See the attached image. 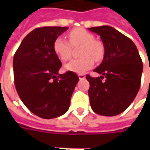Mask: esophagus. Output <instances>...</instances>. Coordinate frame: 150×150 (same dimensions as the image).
I'll return each instance as SVG.
<instances>
[{
	"instance_id": "34e87169",
	"label": "esophagus",
	"mask_w": 150,
	"mask_h": 150,
	"mask_svg": "<svg viewBox=\"0 0 150 150\" xmlns=\"http://www.w3.org/2000/svg\"><path fill=\"white\" fill-rule=\"evenodd\" d=\"M78 76H79V79L80 80H82V79H85V75H83V74H79Z\"/></svg>"
}]
</instances>
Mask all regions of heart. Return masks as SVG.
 I'll list each match as a JSON object with an SVG mask.
<instances>
[{"mask_svg":"<svg viewBox=\"0 0 150 150\" xmlns=\"http://www.w3.org/2000/svg\"><path fill=\"white\" fill-rule=\"evenodd\" d=\"M69 42L64 38L58 37L54 40L53 49L60 60L63 62L71 59L72 47L81 46L79 55L82 58L73 59L67 63L64 67L67 71L75 73H84L91 69L96 61H100L104 56L103 44L95 39L93 34L83 28H77L72 30L69 33Z\"/></svg>","mask_w":150,"mask_h":150,"instance_id":"1","label":"heart"}]
</instances>
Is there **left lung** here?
Listing matches in <instances>:
<instances>
[{
	"mask_svg": "<svg viewBox=\"0 0 150 150\" xmlns=\"http://www.w3.org/2000/svg\"><path fill=\"white\" fill-rule=\"evenodd\" d=\"M88 30L100 35L104 47V59L94 70L101 76H86L90 83V104L99 115L116 116L132 104L138 92L143 71L142 59L132 40L112 26ZM104 77L105 80L102 81Z\"/></svg>",
	"mask_w": 150,
	"mask_h": 150,
	"instance_id": "1",
	"label": "left lung"
}]
</instances>
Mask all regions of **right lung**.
Wrapping results in <instances>:
<instances>
[{"mask_svg": "<svg viewBox=\"0 0 150 150\" xmlns=\"http://www.w3.org/2000/svg\"><path fill=\"white\" fill-rule=\"evenodd\" d=\"M68 27L37 28L22 40L13 57V75L19 97L31 112L43 119L68 110L79 82L75 72L59 74L62 62L53 49L54 40Z\"/></svg>", "mask_w": 150, "mask_h": 150, "instance_id": "right-lung-1", "label": "right lung"}]
</instances>
